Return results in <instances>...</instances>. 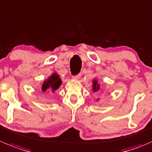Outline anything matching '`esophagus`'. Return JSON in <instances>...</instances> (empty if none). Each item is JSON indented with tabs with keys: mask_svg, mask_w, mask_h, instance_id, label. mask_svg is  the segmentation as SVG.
Returning <instances> with one entry per match:
<instances>
[{
	"mask_svg": "<svg viewBox=\"0 0 152 152\" xmlns=\"http://www.w3.org/2000/svg\"><path fill=\"white\" fill-rule=\"evenodd\" d=\"M80 77H81V75L80 74H78V75H76V76H73L74 79H76V80H79V79H80Z\"/></svg>",
	"mask_w": 152,
	"mask_h": 152,
	"instance_id": "esophagus-1",
	"label": "esophagus"
}]
</instances>
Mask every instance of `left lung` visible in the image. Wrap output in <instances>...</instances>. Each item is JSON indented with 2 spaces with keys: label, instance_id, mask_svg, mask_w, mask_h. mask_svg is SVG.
<instances>
[{
  "label": "left lung",
  "instance_id": "obj_1",
  "mask_svg": "<svg viewBox=\"0 0 152 152\" xmlns=\"http://www.w3.org/2000/svg\"><path fill=\"white\" fill-rule=\"evenodd\" d=\"M99 90V84H98V81L96 79H94L93 80V91L96 92Z\"/></svg>",
  "mask_w": 152,
  "mask_h": 152
}]
</instances>
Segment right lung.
<instances>
[{
    "mask_svg": "<svg viewBox=\"0 0 152 152\" xmlns=\"http://www.w3.org/2000/svg\"><path fill=\"white\" fill-rule=\"evenodd\" d=\"M61 83L62 82H61V79H60L59 75L57 74V73H53L47 80L44 82L42 90L44 92L48 90L54 92L59 88Z\"/></svg>",
    "mask_w": 152,
    "mask_h": 152,
    "instance_id": "add662e5",
    "label": "right lung"
}]
</instances>
